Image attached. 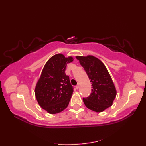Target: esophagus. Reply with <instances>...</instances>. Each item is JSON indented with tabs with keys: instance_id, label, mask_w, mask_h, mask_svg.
<instances>
[{
	"instance_id": "esophagus-1",
	"label": "esophagus",
	"mask_w": 146,
	"mask_h": 146,
	"mask_svg": "<svg viewBox=\"0 0 146 146\" xmlns=\"http://www.w3.org/2000/svg\"><path fill=\"white\" fill-rule=\"evenodd\" d=\"M79 87H80V85H79V84H78V85H77L76 86V89H78Z\"/></svg>"
}]
</instances>
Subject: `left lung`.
Segmentation results:
<instances>
[{"label": "left lung", "instance_id": "8db88e82", "mask_svg": "<svg viewBox=\"0 0 146 146\" xmlns=\"http://www.w3.org/2000/svg\"><path fill=\"white\" fill-rule=\"evenodd\" d=\"M92 82V93L83 98L85 106L96 112H102L113 104L117 90L109 73L102 62L94 56H76Z\"/></svg>", "mask_w": 146, "mask_h": 146}]
</instances>
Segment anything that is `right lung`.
<instances>
[{"instance_id":"obj_1","label":"right lung","mask_w":146,"mask_h":146,"mask_svg":"<svg viewBox=\"0 0 146 146\" xmlns=\"http://www.w3.org/2000/svg\"><path fill=\"white\" fill-rule=\"evenodd\" d=\"M73 61L72 56L66 58L56 54L49 59L43 68L35 94L40 107L49 113H60L69 104L73 90L65 70L67 64Z\"/></svg>"}]
</instances>
